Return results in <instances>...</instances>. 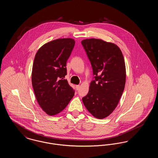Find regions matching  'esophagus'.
Wrapping results in <instances>:
<instances>
[{
	"label": "esophagus",
	"mask_w": 158,
	"mask_h": 158,
	"mask_svg": "<svg viewBox=\"0 0 158 158\" xmlns=\"http://www.w3.org/2000/svg\"><path fill=\"white\" fill-rule=\"evenodd\" d=\"M80 87H81L80 85H76V88L77 90H79V89H80Z\"/></svg>",
	"instance_id": "obj_1"
}]
</instances>
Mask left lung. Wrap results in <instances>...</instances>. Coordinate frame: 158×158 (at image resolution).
Returning <instances> with one entry per match:
<instances>
[{
	"label": "left lung",
	"instance_id": "1",
	"mask_svg": "<svg viewBox=\"0 0 158 158\" xmlns=\"http://www.w3.org/2000/svg\"><path fill=\"white\" fill-rule=\"evenodd\" d=\"M81 43L95 76L83 102L94 117L103 119L117 107L124 89L126 72L124 57L120 48L112 43L90 38L83 40Z\"/></svg>",
	"mask_w": 158,
	"mask_h": 158
}]
</instances>
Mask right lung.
I'll use <instances>...</instances> for the list:
<instances>
[{"label": "right lung", "mask_w": 158, "mask_h": 158, "mask_svg": "<svg viewBox=\"0 0 158 158\" xmlns=\"http://www.w3.org/2000/svg\"><path fill=\"white\" fill-rule=\"evenodd\" d=\"M72 38H59L43 45L35 54L32 84L38 103L49 115L62 111L75 95L69 85L66 63L74 48Z\"/></svg>", "instance_id": "obj_1"}]
</instances>
